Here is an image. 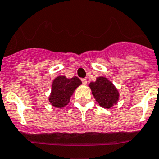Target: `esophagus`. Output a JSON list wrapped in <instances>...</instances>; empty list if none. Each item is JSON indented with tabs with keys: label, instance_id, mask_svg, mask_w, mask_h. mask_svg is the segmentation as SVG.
<instances>
[{
	"label": "esophagus",
	"instance_id": "1",
	"mask_svg": "<svg viewBox=\"0 0 159 159\" xmlns=\"http://www.w3.org/2000/svg\"><path fill=\"white\" fill-rule=\"evenodd\" d=\"M81 80H82L83 84H84V85L87 84V80H86V79H82Z\"/></svg>",
	"mask_w": 159,
	"mask_h": 159
}]
</instances>
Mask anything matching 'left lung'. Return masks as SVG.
I'll list each match as a JSON object with an SVG mask.
<instances>
[{"label":"left lung","instance_id":"1","mask_svg":"<svg viewBox=\"0 0 159 159\" xmlns=\"http://www.w3.org/2000/svg\"><path fill=\"white\" fill-rule=\"evenodd\" d=\"M89 86L91 89L92 93L97 102L103 108H111L119 102V90L113 84V83L106 77H98L96 81L90 83Z\"/></svg>","mask_w":159,"mask_h":159}]
</instances>
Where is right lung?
Masks as SVG:
<instances>
[{"label":"right lung","mask_w":159,"mask_h":159,"mask_svg":"<svg viewBox=\"0 0 159 159\" xmlns=\"http://www.w3.org/2000/svg\"><path fill=\"white\" fill-rule=\"evenodd\" d=\"M82 84L78 77L68 79L64 75H59L53 80L48 102L56 108H62L70 102L75 90Z\"/></svg>","instance_id":"obj_1"}]
</instances>
